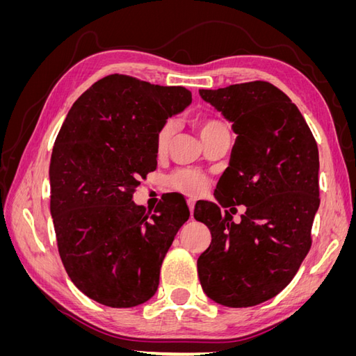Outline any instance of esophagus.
Segmentation results:
<instances>
[{
	"mask_svg": "<svg viewBox=\"0 0 356 356\" xmlns=\"http://www.w3.org/2000/svg\"><path fill=\"white\" fill-rule=\"evenodd\" d=\"M187 204H188L190 213L193 215V212H195V204H196V200H195V199H188V200H187Z\"/></svg>",
	"mask_w": 356,
	"mask_h": 356,
	"instance_id": "obj_1",
	"label": "esophagus"
}]
</instances>
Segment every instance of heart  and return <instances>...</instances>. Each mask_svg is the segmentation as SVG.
I'll use <instances>...</instances> for the list:
<instances>
[{"label": "heart", "instance_id": "heart-1", "mask_svg": "<svg viewBox=\"0 0 356 356\" xmlns=\"http://www.w3.org/2000/svg\"><path fill=\"white\" fill-rule=\"evenodd\" d=\"M196 126L203 143L207 141L208 138H211L213 134L222 131V129H227L221 122L215 120V118H200V120L196 122ZM174 134H175V123L172 120L160 126L159 132L156 135V153L159 156H163L168 152ZM168 186L175 191L196 196L208 188V179L203 174H200V172L190 170V169H179L168 178Z\"/></svg>", "mask_w": 356, "mask_h": 356}]
</instances>
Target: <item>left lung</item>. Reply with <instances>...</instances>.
Instances as JSON below:
<instances>
[{
  "mask_svg": "<svg viewBox=\"0 0 356 356\" xmlns=\"http://www.w3.org/2000/svg\"><path fill=\"white\" fill-rule=\"evenodd\" d=\"M238 135L217 203H196L212 241L197 260L200 285L227 307L260 305L293 281L319 208V154L296 104L267 81L199 90ZM247 211L236 225L222 207Z\"/></svg>",
  "mask_w": 356,
  "mask_h": 356,
  "instance_id": "8db88e82",
  "label": "left lung"
}]
</instances>
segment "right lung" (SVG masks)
<instances>
[{
    "instance_id": "add662e5",
    "label": "right lung",
    "mask_w": 356,
    "mask_h": 356,
    "mask_svg": "<svg viewBox=\"0 0 356 356\" xmlns=\"http://www.w3.org/2000/svg\"><path fill=\"white\" fill-rule=\"evenodd\" d=\"M191 104L181 86L113 74L74 102L53 147L50 212L63 267L83 294L110 307L152 298L190 211L168 197L148 218L132 195L157 166L156 135Z\"/></svg>"
}]
</instances>
